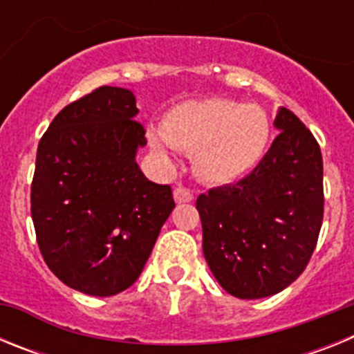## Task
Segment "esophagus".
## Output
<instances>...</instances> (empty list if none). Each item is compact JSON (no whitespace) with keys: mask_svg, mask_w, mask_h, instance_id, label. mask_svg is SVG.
<instances>
[{"mask_svg":"<svg viewBox=\"0 0 354 354\" xmlns=\"http://www.w3.org/2000/svg\"><path fill=\"white\" fill-rule=\"evenodd\" d=\"M174 198L177 204H186V202H192L193 200V193L189 187L186 186H177L174 189Z\"/></svg>","mask_w":354,"mask_h":354,"instance_id":"obj_1","label":"esophagus"}]
</instances>
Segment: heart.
<instances>
[{
	"label": "heart",
	"mask_w": 354,
	"mask_h": 354,
	"mask_svg": "<svg viewBox=\"0 0 354 354\" xmlns=\"http://www.w3.org/2000/svg\"><path fill=\"white\" fill-rule=\"evenodd\" d=\"M161 134L168 145L193 152V167L207 183L225 184L241 179L257 167L271 138L264 109L228 99L186 101L165 115ZM159 154L165 143L150 136Z\"/></svg>",
	"instance_id": "1"
}]
</instances>
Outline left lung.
Returning <instances> with one entry per match:
<instances>
[{
    "instance_id": "1",
    "label": "left lung",
    "mask_w": 354,
    "mask_h": 354,
    "mask_svg": "<svg viewBox=\"0 0 354 354\" xmlns=\"http://www.w3.org/2000/svg\"><path fill=\"white\" fill-rule=\"evenodd\" d=\"M280 134L246 177L196 198L205 261L220 286L241 299L273 296L305 271L324 214L323 156L290 109Z\"/></svg>"
}]
</instances>
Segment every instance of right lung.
Segmentation results:
<instances>
[{
    "mask_svg": "<svg viewBox=\"0 0 354 354\" xmlns=\"http://www.w3.org/2000/svg\"><path fill=\"white\" fill-rule=\"evenodd\" d=\"M133 92L99 86L53 118L37 149L31 218L49 270L71 289L113 296L138 280L171 187L136 165L147 143Z\"/></svg>",
    "mask_w": 354,
    "mask_h": 354,
    "instance_id": "add662e5",
    "label": "right lung"
}]
</instances>
